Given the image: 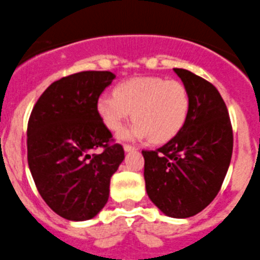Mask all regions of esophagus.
I'll use <instances>...</instances> for the list:
<instances>
[{"label":"esophagus","instance_id":"34e87169","mask_svg":"<svg viewBox=\"0 0 260 260\" xmlns=\"http://www.w3.org/2000/svg\"><path fill=\"white\" fill-rule=\"evenodd\" d=\"M123 147H124V151H133V150H136V147L132 146V145H129V144H124V145H123Z\"/></svg>","mask_w":260,"mask_h":260}]
</instances>
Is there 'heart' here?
<instances>
[{"label":"heart","mask_w":260,"mask_h":260,"mask_svg":"<svg viewBox=\"0 0 260 260\" xmlns=\"http://www.w3.org/2000/svg\"><path fill=\"white\" fill-rule=\"evenodd\" d=\"M97 111L107 129L113 132L120 129L133 115L135 123L123 132V137H150L154 144H163L174 139L185 125L190 111V95L180 81L139 76L119 83L114 95L104 94L98 98Z\"/></svg>","instance_id":"obj_1"}]
</instances>
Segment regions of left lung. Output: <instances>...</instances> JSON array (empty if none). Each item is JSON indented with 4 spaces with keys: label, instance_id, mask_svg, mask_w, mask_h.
Masks as SVG:
<instances>
[{
    "label": "left lung",
    "instance_id": "left-lung-1",
    "mask_svg": "<svg viewBox=\"0 0 260 260\" xmlns=\"http://www.w3.org/2000/svg\"><path fill=\"white\" fill-rule=\"evenodd\" d=\"M190 95L182 129L156 150H144V177L151 202L171 217H190L216 197L228 171L233 131L217 89L198 75L174 69Z\"/></svg>",
    "mask_w": 260,
    "mask_h": 260
}]
</instances>
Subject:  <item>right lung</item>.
<instances>
[{
  "mask_svg": "<svg viewBox=\"0 0 260 260\" xmlns=\"http://www.w3.org/2000/svg\"><path fill=\"white\" fill-rule=\"evenodd\" d=\"M115 75L83 71L49 85L32 109L27 158L46 205L67 220L94 217L109 200L110 179L124 159L97 111Z\"/></svg>",
  "mask_w": 260,
  "mask_h": 260,
  "instance_id": "add662e5",
  "label": "right lung"
}]
</instances>
